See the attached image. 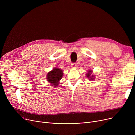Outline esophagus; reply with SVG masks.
Segmentation results:
<instances>
[{"label":"esophagus","mask_w":135,"mask_h":135,"mask_svg":"<svg viewBox=\"0 0 135 135\" xmlns=\"http://www.w3.org/2000/svg\"><path fill=\"white\" fill-rule=\"evenodd\" d=\"M71 67H72V68H76L77 65H76V63H72V64H71Z\"/></svg>","instance_id":"1"}]
</instances>
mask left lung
Instances as JSON below:
<instances>
[{
    "mask_svg": "<svg viewBox=\"0 0 135 135\" xmlns=\"http://www.w3.org/2000/svg\"><path fill=\"white\" fill-rule=\"evenodd\" d=\"M93 70H89L88 71V73H86V76L89 79V80H94L95 79V75H91L93 73Z\"/></svg>",
    "mask_w": 135,
    "mask_h": 135,
    "instance_id": "left-lung-1",
    "label": "left lung"
}]
</instances>
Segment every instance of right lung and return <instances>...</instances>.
I'll use <instances>...</instances> for the list:
<instances>
[{
	"label": "right lung",
	"mask_w": 135,
	"mask_h": 135,
	"mask_svg": "<svg viewBox=\"0 0 135 135\" xmlns=\"http://www.w3.org/2000/svg\"><path fill=\"white\" fill-rule=\"evenodd\" d=\"M63 75V70L57 67L54 68L51 71L47 73L46 80L50 83L51 86L57 88L60 83V80L62 78Z\"/></svg>",
	"instance_id": "add662e5"
}]
</instances>
